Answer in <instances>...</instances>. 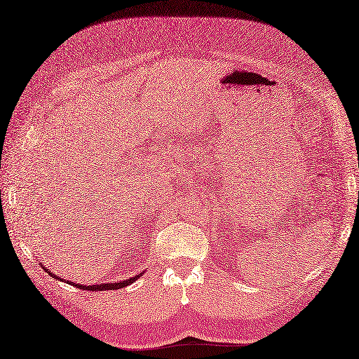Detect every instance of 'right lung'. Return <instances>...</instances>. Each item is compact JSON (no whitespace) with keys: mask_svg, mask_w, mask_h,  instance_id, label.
<instances>
[{"mask_svg":"<svg viewBox=\"0 0 359 359\" xmlns=\"http://www.w3.org/2000/svg\"><path fill=\"white\" fill-rule=\"evenodd\" d=\"M43 269L48 271L52 278H55V279H60V280H63L62 278H58L57 274H53V273H50L48 269H46V266H43ZM142 276V273L140 274H137V276H134V278H129V279H125V280H118V282H106V284H95V285H85V284H74V282H69L67 280V284H71V285H75L77 288H81V290H90V292H103V290H117V288H123V287H128V285H131L134 280H137Z\"/></svg>","mask_w":359,"mask_h":359,"instance_id":"obj_1","label":"right lung"}]
</instances>
